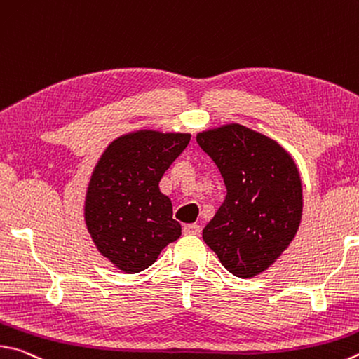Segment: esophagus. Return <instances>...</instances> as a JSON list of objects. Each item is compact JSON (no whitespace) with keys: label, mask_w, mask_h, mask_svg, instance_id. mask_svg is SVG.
I'll return each mask as SVG.
<instances>
[{"label":"esophagus","mask_w":359,"mask_h":359,"mask_svg":"<svg viewBox=\"0 0 359 359\" xmlns=\"http://www.w3.org/2000/svg\"><path fill=\"white\" fill-rule=\"evenodd\" d=\"M201 226L199 224H185L184 226V233L185 236H199L201 233Z\"/></svg>","instance_id":"obj_1"}]
</instances>
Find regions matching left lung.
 <instances>
[{
    "label": "left lung",
    "mask_w": 359,
    "mask_h": 359,
    "mask_svg": "<svg viewBox=\"0 0 359 359\" xmlns=\"http://www.w3.org/2000/svg\"><path fill=\"white\" fill-rule=\"evenodd\" d=\"M196 141L226 185L223 204L202 238L232 275L256 276L281 256L302 221L295 161L276 141L240 123L198 133Z\"/></svg>",
    "instance_id": "left-lung-1"
}]
</instances>
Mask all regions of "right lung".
Segmentation results:
<instances>
[{
  "mask_svg": "<svg viewBox=\"0 0 359 359\" xmlns=\"http://www.w3.org/2000/svg\"><path fill=\"white\" fill-rule=\"evenodd\" d=\"M188 133L140 130L114 140L94 168L84 219L97 250L126 273H140L182 233L158 184L190 142Z\"/></svg>",
  "mask_w": 359,
  "mask_h": 359,
  "instance_id": "add662e5",
  "label": "right lung"
}]
</instances>
